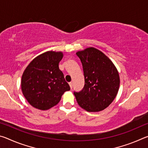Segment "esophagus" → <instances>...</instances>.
Returning <instances> with one entry per match:
<instances>
[{
	"label": "esophagus",
	"instance_id": "obj_1",
	"mask_svg": "<svg viewBox=\"0 0 148 148\" xmlns=\"http://www.w3.org/2000/svg\"><path fill=\"white\" fill-rule=\"evenodd\" d=\"M69 86H70V87H71V89H72V82H70Z\"/></svg>",
	"mask_w": 148,
	"mask_h": 148
}]
</instances>
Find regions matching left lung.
Here are the masks:
<instances>
[{
    "instance_id": "obj_1",
    "label": "left lung",
    "mask_w": 148,
    "mask_h": 148,
    "mask_svg": "<svg viewBox=\"0 0 148 148\" xmlns=\"http://www.w3.org/2000/svg\"><path fill=\"white\" fill-rule=\"evenodd\" d=\"M85 77L84 88L74 92L80 107L87 112H99L112 103L118 92V71L108 57L94 47L77 51Z\"/></svg>"
}]
</instances>
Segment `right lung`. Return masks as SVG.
Here are the masks:
<instances>
[{"mask_svg":"<svg viewBox=\"0 0 148 148\" xmlns=\"http://www.w3.org/2000/svg\"><path fill=\"white\" fill-rule=\"evenodd\" d=\"M62 52L47 51L37 56L25 70L21 90L29 104L46 110L59 103L62 95L71 88L59 68Z\"/></svg>","mask_w":148,"mask_h":148,"instance_id":"add662e5","label":"right lung"}]
</instances>
